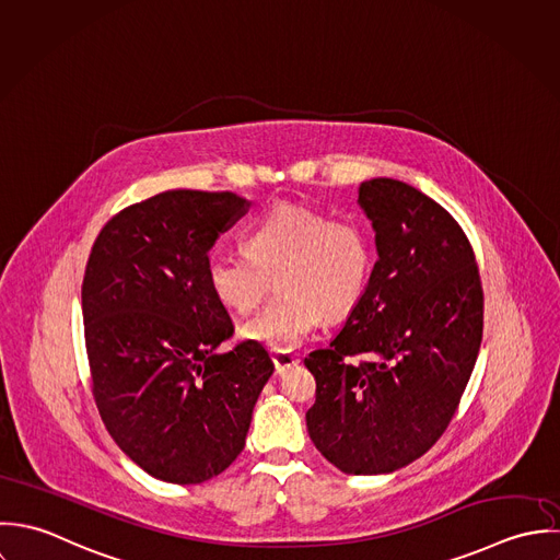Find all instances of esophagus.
Here are the masks:
<instances>
[{
    "label": "esophagus",
    "mask_w": 560,
    "mask_h": 560,
    "mask_svg": "<svg viewBox=\"0 0 560 560\" xmlns=\"http://www.w3.org/2000/svg\"><path fill=\"white\" fill-rule=\"evenodd\" d=\"M272 363H275L277 372L283 374V372H288L290 368H294V365L299 363V357H294V354H290V352H275V354H272Z\"/></svg>",
    "instance_id": "34e87169"
}]
</instances>
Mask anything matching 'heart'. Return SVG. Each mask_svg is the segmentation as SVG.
<instances>
[{"mask_svg":"<svg viewBox=\"0 0 560 560\" xmlns=\"http://www.w3.org/2000/svg\"><path fill=\"white\" fill-rule=\"evenodd\" d=\"M246 253H214L208 283L217 301L250 314L279 292L240 334L275 352L299 348L325 320L346 318L365 296L374 268L370 229L357 219L279 203L244 233Z\"/></svg>","mask_w":560,"mask_h":560,"instance_id":"1","label":"heart"}]
</instances>
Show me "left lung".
I'll use <instances>...</instances> for the list:
<instances>
[{"label":"left lung","instance_id":"obj_1","mask_svg":"<svg viewBox=\"0 0 560 560\" xmlns=\"http://www.w3.org/2000/svg\"><path fill=\"white\" fill-rule=\"evenodd\" d=\"M378 259L361 303L305 357L316 378L307 431L346 474H389L447 429L482 339V285L467 235L418 188L359 186Z\"/></svg>","mask_w":560,"mask_h":560}]
</instances>
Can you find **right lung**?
Instances as JSON below:
<instances>
[{"mask_svg": "<svg viewBox=\"0 0 560 560\" xmlns=\"http://www.w3.org/2000/svg\"><path fill=\"white\" fill-rule=\"evenodd\" d=\"M233 192L166 190L100 231L82 283L100 416L153 478L199 485L242 452L275 365L261 343L217 352L233 323L208 283L210 248L248 210Z\"/></svg>", "mask_w": 560, "mask_h": 560, "instance_id": "add662e5", "label": "right lung"}]
</instances>
